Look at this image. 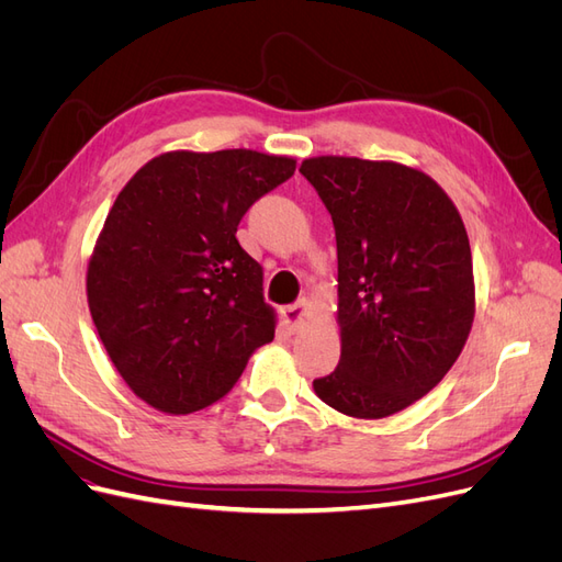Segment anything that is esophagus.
Segmentation results:
<instances>
[{"instance_id":"1","label":"esophagus","mask_w":562,"mask_h":562,"mask_svg":"<svg viewBox=\"0 0 562 562\" xmlns=\"http://www.w3.org/2000/svg\"><path fill=\"white\" fill-rule=\"evenodd\" d=\"M307 310H310V302L307 300H300L295 304H291V307H283L281 310V318L283 323L291 330H297L300 323L304 321V316H307Z\"/></svg>"}]
</instances>
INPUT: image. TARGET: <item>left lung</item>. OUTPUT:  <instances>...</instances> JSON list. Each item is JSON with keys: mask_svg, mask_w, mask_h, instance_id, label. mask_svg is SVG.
Segmentation results:
<instances>
[{"mask_svg": "<svg viewBox=\"0 0 562 562\" xmlns=\"http://www.w3.org/2000/svg\"><path fill=\"white\" fill-rule=\"evenodd\" d=\"M337 241V368L316 396L382 419L446 378L473 323V267L462 217L417 168L356 157L304 159Z\"/></svg>", "mask_w": 562, "mask_h": 562, "instance_id": "left-lung-1", "label": "left lung"}]
</instances>
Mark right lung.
I'll list each match as a JSON object with an SVG mask.
<instances>
[{"mask_svg": "<svg viewBox=\"0 0 562 562\" xmlns=\"http://www.w3.org/2000/svg\"><path fill=\"white\" fill-rule=\"evenodd\" d=\"M295 159L252 149L166 151L119 192L87 271L93 323L147 405L190 415L223 398L274 339L262 267L236 241Z\"/></svg>", "mask_w": 562, "mask_h": 562, "instance_id": "1", "label": "right lung"}]
</instances>
